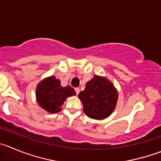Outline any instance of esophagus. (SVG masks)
Listing matches in <instances>:
<instances>
[{
    "label": "esophagus",
    "mask_w": 161,
    "mask_h": 161,
    "mask_svg": "<svg viewBox=\"0 0 161 161\" xmlns=\"http://www.w3.org/2000/svg\"><path fill=\"white\" fill-rule=\"evenodd\" d=\"M75 91H76V95H78L80 93V89L79 88H75Z\"/></svg>",
    "instance_id": "1"
}]
</instances>
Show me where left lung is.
I'll return each mask as SVG.
<instances>
[{
    "mask_svg": "<svg viewBox=\"0 0 161 161\" xmlns=\"http://www.w3.org/2000/svg\"><path fill=\"white\" fill-rule=\"evenodd\" d=\"M78 97L83 103V110L88 117L104 119L111 115L118 100V91L109 80L95 76L87 82L85 89Z\"/></svg>",
    "mask_w": 161,
    "mask_h": 161,
    "instance_id": "8db88e82",
    "label": "left lung"
}]
</instances>
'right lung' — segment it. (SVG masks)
Wrapping results in <instances>:
<instances>
[{
	"instance_id": "1",
	"label": "right lung",
	"mask_w": 161,
	"mask_h": 161,
	"mask_svg": "<svg viewBox=\"0 0 161 161\" xmlns=\"http://www.w3.org/2000/svg\"><path fill=\"white\" fill-rule=\"evenodd\" d=\"M36 100L39 106L49 113H58L67 97L76 95L71 86L62 87L53 76L42 80L36 88Z\"/></svg>"
}]
</instances>
